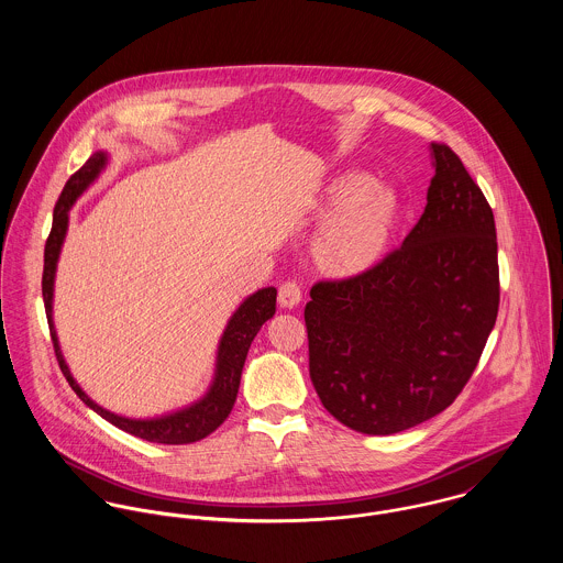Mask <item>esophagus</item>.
<instances>
[{
    "label": "esophagus",
    "mask_w": 563,
    "mask_h": 563,
    "mask_svg": "<svg viewBox=\"0 0 563 563\" xmlns=\"http://www.w3.org/2000/svg\"><path fill=\"white\" fill-rule=\"evenodd\" d=\"M303 299V292H301V286L297 282H284L279 286V295H277V301L282 308H288L292 310L295 306H299Z\"/></svg>",
    "instance_id": "34e87169"
}]
</instances>
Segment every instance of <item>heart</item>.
Instances as JSON below:
<instances>
[{
    "label": "heart",
    "mask_w": 563,
    "mask_h": 563,
    "mask_svg": "<svg viewBox=\"0 0 563 563\" xmlns=\"http://www.w3.org/2000/svg\"><path fill=\"white\" fill-rule=\"evenodd\" d=\"M321 206L335 210L312 241V257L324 275L357 277L384 260L401 214L390 188L364 173H342L327 184Z\"/></svg>",
    "instance_id": "obj_1"
}]
</instances>
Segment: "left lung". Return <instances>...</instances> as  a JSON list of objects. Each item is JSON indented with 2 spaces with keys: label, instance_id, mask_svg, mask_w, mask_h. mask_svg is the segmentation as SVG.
<instances>
[{
  "label": "left lung",
  "instance_id": "obj_1",
  "mask_svg": "<svg viewBox=\"0 0 563 563\" xmlns=\"http://www.w3.org/2000/svg\"><path fill=\"white\" fill-rule=\"evenodd\" d=\"M427 206L371 271L310 290V377L324 409L390 435L444 411L475 373L498 314L494 214L460 156L431 143Z\"/></svg>",
  "mask_w": 563,
  "mask_h": 563
}]
</instances>
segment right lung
I'll return each mask as SVG.
<instances>
[{
    "label": "right lung",
    "instance_id": "right-lung-1",
    "mask_svg": "<svg viewBox=\"0 0 563 563\" xmlns=\"http://www.w3.org/2000/svg\"><path fill=\"white\" fill-rule=\"evenodd\" d=\"M106 164H108L106 152L92 154L88 161L84 162L80 170H76L69 177V181L65 184V188L60 192V199L54 208V223H52L49 239L45 242V266H43V301H45V314H47L49 331H52L54 351H56L60 371L67 377L74 393L92 411H97L101 418H106L114 427H119V429H123V431H128L136 438H143L147 442L190 444V442H197V440L210 435L230 416V411L236 402V395H239L242 366H244L249 346H251L253 338L257 335L260 327L268 319H273L277 290L273 286H268V288H262V290L253 292L251 297H246L242 301L241 308L232 314V319H230L223 335H221V342H219L214 379H212L208 393L199 401H195L192 405L184 407V409L158 416V418H125V416L112 413V411L103 409L101 405H97L78 386V382L74 379L71 371H69V366L63 357L58 335H56V329H54L52 301H54L56 266H58L60 249H63V242L67 236V228H69V210L74 208V203L78 201L81 192L99 177V173L106 168Z\"/></svg>",
    "mask_w": 563,
    "mask_h": 563
}]
</instances>
